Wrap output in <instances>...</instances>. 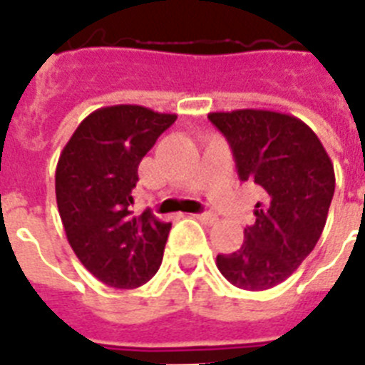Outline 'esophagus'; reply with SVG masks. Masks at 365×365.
Wrapping results in <instances>:
<instances>
[{
    "label": "esophagus",
    "instance_id": "1",
    "mask_svg": "<svg viewBox=\"0 0 365 365\" xmlns=\"http://www.w3.org/2000/svg\"><path fill=\"white\" fill-rule=\"evenodd\" d=\"M194 218H197V220H200V222H203V224H209V226H211V224H215L218 220V218L215 217V215H211V212H201V215H194Z\"/></svg>",
    "mask_w": 365,
    "mask_h": 365
}]
</instances>
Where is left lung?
I'll list each match as a JSON object with an SVG mask.
<instances>
[{
	"instance_id": "8db88e82",
	"label": "left lung",
	"mask_w": 365,
	"mask_h": 365,
	"mask_svg": "<svg viewBox=\"0 0 365 365\" xmlns=\"http://www.w3.org/2000/svg\"><path fill=\"white\" fill-rule=\"evenodd\" d=\"M232 147L239 179L256 186V222L241 247L218 255L233 287L267 290L298 269L322 235L335 190L330 156L311 128L287 113L237 109L209 113Z\"/></svg>"
}]
</instances>
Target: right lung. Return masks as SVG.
Listing matches in <instances>:
<instances>
[{
    "mask_svg": "<svg viewBox=\"0 0 365 365\" xmlns=\"http://www.w3.org/2000/svg\"><path fill=\"white\" fill-rule=\"evenodd\" d=\"M177 115L143 105L90 113L56 165V203L67 241L81 264L107 287L150 281L164 256L171 224L150 211L133 217L137 168Z\"/></svg>",
    "mask_w": 365,
    "mask_h": 365,
    "instance_id": "add662e5",
    "label": "right lung"
}]
</instances>
